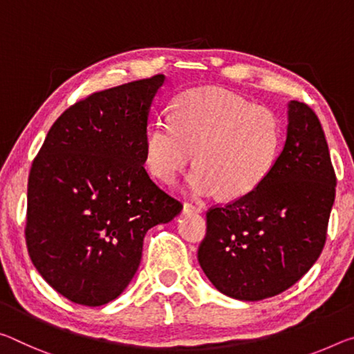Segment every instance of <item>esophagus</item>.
Returning <instances> with one entry per match:
<instances>
[{"instance_id": "esophagus-1", "label": "esophagus", "mask_w": 354, "mask_h": 354, "mask_svg": "<svg viewBox=\"0 0 354 354\" xmlns=\"http://www.w3.org/2000/svg\"><path fill=\"white\" fill-rule=\"evenodd\" d=\"M184 212H201V206L194 205V203H186L184 205Z\"/></svg>"}]
</instances>
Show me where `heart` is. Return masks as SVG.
<instances>
[{
    "mask_svg": "<svg viewBox=\"0 0 354 354\" xmlns=\"http://www.w3.org/2000/svg\"><path fill=\"white\" fill-rule=\"evenodd\" d=\"M282 147L277 118L266 109L218 89H192L179 97L175 116L162 113L151 127L145 162L164 184L194 160L198 165L187 179L194 197L223 192L245 197L265 183Z\"/></svg>",
    "mask_w": 354,
    "mask_h": 354,
    "instance_id": "obj_1",
    "label": "heart"
}]
</instances>
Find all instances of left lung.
Returning a JSON list of instances; mask_svg holds the SVG:
<instances>
[{
    "mask_svg": "<svg viewBox=\"0 0 354 354\" xmlns=\"http://www.w3.org/2000/svg\"><path fill=\"white\" fill-rule=\"evenodd\" d=\"M335 171L310 106L288 104L287 142L254 192L206 212L198 263L230 298L260 301L295 285L326 243Z\"/></svg>",
    "mask_w": 354,
    "mask_h": 354,
    "instance_id": "8db88e82",
    "label": "left lung"
}]
</instances>
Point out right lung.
<instances>
[{
  "instance_id": "right-lung-1",
  "label": "right lung",
  "mask_w": 354,
  "mask_h": 354,
  "mask_svg": "<svg viewBox=\"0 0 354 354\" xmlns=\"http://www.w3.org/2000/svg\"><path fill=\"white\" fill-rule=\"evenodd\" d=\"M164 80L124 83L71 105L31 165L28 254L75 304L116 299L136 276L148 230L183 209L143 167L149 106Z\"/></svg>"
}]
</instances>
